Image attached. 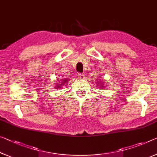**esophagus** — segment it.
<instances>
[{"label": "esophagus", "instance_id": "obj_1", "mask_svg": "<svg viewBox=\"0 0 157 157\" xmlns=\"http://www.w3.org/2000/svg\"><path fill=\"white\" fill-rule=\"evenodd\" d=\"M85 77H86V76L84 75L83 74L79 73V74H78V78H80V79H84V78H85Z\"/></svg>", "mask_w": 157, "mask_h": 157}]
</instances>
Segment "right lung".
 I'll return each mask as SVG.
<instances>
[{
    "label": "right lung",
    "mask_w": 157,
    "mask_h": 157,
    "mask_svg": "<svg viewBox=\"0 0 157 157\" xmlns=\"http://www.w3.org/2000/svg\"><path fill=\"white\" fill-rule=\"evenodd\" d=\"M67 81V78H66V79H64V80L63 81H62V82H59V83H62V84H61V85H64V84L65 83H66V82ZM61 85H58V86H57V88H59V87H61Z\"/></svg>",
    "instance_id": "add662e5"
}]
</instances>
